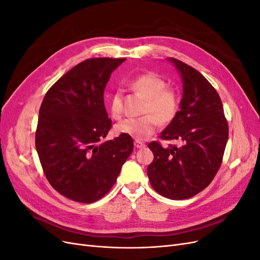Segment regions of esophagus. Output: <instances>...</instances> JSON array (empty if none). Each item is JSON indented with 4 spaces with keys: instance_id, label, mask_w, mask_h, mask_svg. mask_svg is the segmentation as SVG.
<instances>
[{
    "instance_id": "34e87169",
    "label": "esophagus",
    "mask_w": 260,
    "mask_h": 260,
    "mask_svg": "<svg viewBox=\"0 0 260 260\" xmlns=\"http://www.w3.org/2000/svg\"><path fill=\"white\" fill-rule=\"evenodd\" d=\"M135 146L137 147V148H143V147H145V144H144V142H141V141H135Z\"/></svg>"
}]
</instances>
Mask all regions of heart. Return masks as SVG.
Masks as SVG:
<instances>
[{"label":"heart","instance_id":"heart-1","mask_svg":"<svg viewBox=\"0 0 260 260\" xmlns=\"http://www.w3.org/2000/svg\"><path fill=\"white\" fill-rule=\"evenodd\" d=\"M130 89L146 99L144 116L128 118L117 124L116 130L119 135L131 137L136 140H145L151 137L159 124L169 123L176 117L180 96L178 92L166 86V81L153 73L139 75L129 81ZM111 113L119 119L122 115V94L116 91L111 96Z\"/></svg>","mask_w":260,"mask_h":260}]
</instances>
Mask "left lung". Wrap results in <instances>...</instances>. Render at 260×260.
<instances>
[{
    "label": "left lung",
    "mask_w": 260,
    "mask_h": 260,
    "mask_svg": "<svg viewBox=\"0 0 260 260\" xmlns=\"http://www.w3.org/2000/svg\"><path fill=\"white\" fill-rule=\"evenodd\" d=\"M182 78L180 111L160 133L180 140L181 146L151 142L154 160L147 176L154 190L170 200H186L207 187L222 162L229 137L222 102L209 81L195 68L169 57Z\"/></svg>",
    "instance_id": "left-lung-1"
}]
</instances>
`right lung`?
Returning <instances> with one entry per match:
<instances>
[{
	"mask_svg": "<svg viewBox=\"0 0 260 260\" xmlns=\"http://www.w3.org/2000/svg\"><path fill=\"white\" fill-rule=\"evenodd\" d=\"M125 58H89L46 92L39 112L36 148L50 184L65 198L90 204L108 193L133 151L131 137L103 141L112 120L104 90Z\"/></svg>",
	"mask_w": 260,
	"mask_h": 260,
	"instance_id": "add662e5",
	"label": "right lung"
}]
</instances>
